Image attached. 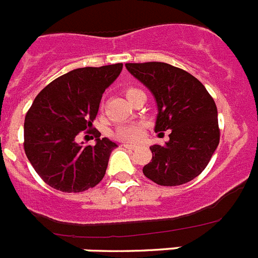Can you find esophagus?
<instances>
[{
	"instance_id": "esophagus-1",
	"label": "esophagus",
	"mask_w": 258,
	"mask_h": 258,
	"mask_svg": "<svg viewBox=\"0 0 258 258\" xmlns=\"http://www.w3.org/2000/svg\"><path fill=\"white\" fill-rule=\"evenodd\" d=\"M125 147V149H129V150H136L137 147H138V146L137 145H127V143H124V145H122Z\"/></svg>"
}]
</instances>
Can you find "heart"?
I'll return each instance as SVG.
<instances>
[{
  "mask_svg": "<svg viewBox=\"0 0 258 258\" xmlns=\"http://www.w3.org/2000/svg\"><path fill=\"white\" fill-rule=\"evenodd\" d=\"M140 92H142V90L137 88H126L124 90V94L131 101L132 98ZM143 133H145L143 124H141V122H127V124L117 125L113 134L117 140L124 141V142H137L142 138Z\"/></svg>",
  "mask_w": 258,
  "mask_h": 258,
  "instance_id": "b5f03b06",
  "label": "heart"
}]
</instances>
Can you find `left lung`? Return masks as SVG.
I'll list each match as a JSON object with an SVG mask.
<instances>
[{
    "label": "left lung",
    "mask_w": 258,
    "mask_h": 258,
    "mask_svg": "<svg viewBox=\"0 0 258 258\" xmlns=\"http://www.w3.org/2000/svg\"><path fill=\"white\" fill-rule=\"evenodd\" d=\"M157 103L155 132L170 131L165 145L150 147L143 174L160 186L190 182L206 169L220 143L217 107L206 86L186 71L161 61L126 63Z\"/></svg>",
    "instance_id": "8db88e82"
}]
</instances>
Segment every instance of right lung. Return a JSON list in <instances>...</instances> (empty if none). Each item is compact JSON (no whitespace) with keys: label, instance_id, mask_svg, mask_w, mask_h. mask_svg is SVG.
<instances>
[{"label":"right lung","instance_id":"add662e5","mask_svg":"<svg viewBox=\"0 0 258 258\" xmlns=\"http://www.w3.org/2000/svg\"><path fill=\"white\" fill-rule=\"evenodd\" d=\"M121 70L122 63L77 68L51 81L35 98L24 120V151L52 188L81 192L103 179L117 145L99 138L101 133L92 127L102 94ZM80 131L94 134L96 145H79Z\"/></svg>","mask_w":258,"mask_h":258}]
</instances>
